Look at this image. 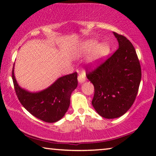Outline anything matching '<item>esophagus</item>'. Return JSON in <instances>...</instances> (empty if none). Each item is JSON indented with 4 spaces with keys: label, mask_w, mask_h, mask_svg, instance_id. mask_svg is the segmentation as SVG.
<instances>
[{
    "label": "esophagus",
    "mask_w": 156,
    "mask_h": 156,
    "mask_svg": "<svg viewBox=\"0 0 156 156\" xmlns=\"http://www.w3.org/2000/svg\"><path fill=\"white\" fill-rule=\"evenodd\" d=\"M85 74L84 73H80L78 76V82L80 84H82L85 82Z\"/></svg>",
    "instance_id": "1"
}]
</instances>
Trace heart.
Instances as JSON below:
<instances>
[{"mask_svg":"<svg viewBox=\"0 0 156 156\" xmlns=\"http://www.w3.org/2000/svg\"><path fill=\"white\" fill-rule=\"evenodd\" d=\"M81 50L84 53L91 52L89 62L95 65L102 59L107 56L110 51V48L106 43L97 44V41L94 40H88L83 42L81 45Z\"/></svg>","mask_w":156,"mask_h":156,"instance_id":"heart-1","label":"heart"}]
</instances>
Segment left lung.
<instances>
[{"instance_id":"obj_1","label":"left lung","mask_w":156,"mask_h":156,"mask_svg":"<svg viewBox=\"0 0 156 156\" xmlns=\"http://www.w3.org/2000/svg\"><path fill=\"white\" fill-rule=\"evenodd\" d=\"M119 48L87 77L94 87L91 104L106 119L120 117L131 107L141 80V69L135 48L124 36L113 33Z\"/></svg>"}]
</instances>
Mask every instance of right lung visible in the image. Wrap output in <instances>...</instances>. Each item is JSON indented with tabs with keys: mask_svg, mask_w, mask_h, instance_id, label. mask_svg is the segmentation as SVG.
<instances>
[{
	"mask_svg": "<svg viewBox=\"0 0 156 156\" xmlns=\"http://www.w3.org/2000/svg\"><path fill=\"white\" fill-rule=\"evenodd\" d=\"M17 97L27 112L40 120L55 123L65 116L70 104L72 92L78 84L77 73L68 74L57 79L52 85L37 92H31L21 88L12 72Z\"/></svg>",
	"mask_w": 156,
	"mask_h": 156,
	"instance_id": "obj_1",
	"label": "right lung"
}]
</instances>
